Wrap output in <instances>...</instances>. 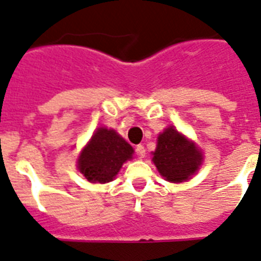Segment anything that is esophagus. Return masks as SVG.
<instances>
[{
    "mask_svg": "<svg viewBox=\"0 0 261 261\" xmlns=\"http://www.w3.org/2000/svg\"><path fill=\"white\" fill-rule=\"evenodd\" d=\"M135 152H137V155L139 158H144V155H146V148H144V146H142V144H138L137 147H135Z\"/></svg>",
    "mask_w": 261,
    "mask_h": 261,
    "instance_id": "1",
    "label": "esophagus"
}]
</instances>
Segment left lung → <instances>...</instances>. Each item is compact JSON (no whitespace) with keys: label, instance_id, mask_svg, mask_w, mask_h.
<instances>
[{"label":"left lung","instance_id":"left-lung-1","mask_svg":"<svg viewBox=\"0 0 261 261\" xmlns=\"http://www.w3.org/2000/svg\"><path fill=\"white\" fill-rule=\"evenodd\" d=\"M201 152L174 127L158 137L152 162L166 180L180 183L190 179L201 164Z\"/></svg>","mask_w":261,"mask_h":261}]
</instances>
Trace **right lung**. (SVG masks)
I'll return each mask as SVG.
<instances>
[{
	"instance_id": "right-lung-1",
	"label": "right lung",
	"mask_w": 261,
	"mask_h": 261,
	"mask_svg": "<svg viewBox=\"0 0 261 261\" xmlns=\"http://www.w3.org/2000/svg\"><path fill=\"white\" fill-rule=\"evenodd\" d=\"M133 147L114 130L98 128L81 152L78 168L89 181L107 183L133 158Z\"/></svg>"
}]
</instances>
